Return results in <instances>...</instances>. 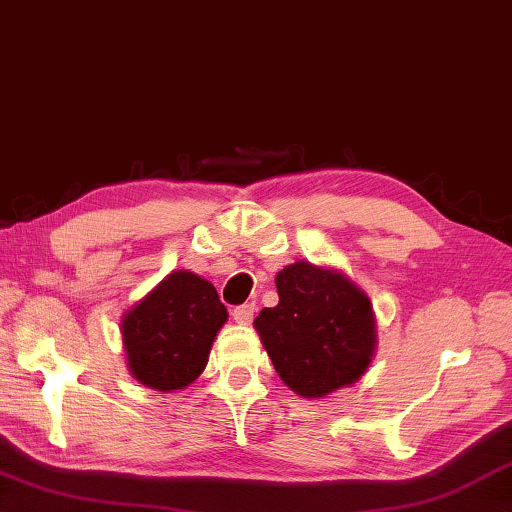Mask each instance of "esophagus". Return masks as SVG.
<instances>
[{"label":"esophagus","mask_w":512,"mask_h":512,"mask_svg":"<svg viewBox=\"0 0 512 512\" xmlns=\"http://www.w3.org/2000/svg\"><path fill=\"white\" fill-rule=\"evenodd\" d=\"M255 311H257L255 302H246V304H241V306H237L235 311H232V318H235L239 324H250L255 318Z\"/></svg>","instance_id":"esophagus-1"}]
</instances>
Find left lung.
<instances>
[{"instance_id":"left-lung-1","label":"left lung","mask_w":512,"mask_h":512,"mask_svg":"<svg viewBox=\"0 0 512 512\" xmlns=\"http://www.w3.org/2000/svg\"><path fill=\"white\" fill-rule=\"evenodd\" d=\"M280 302L262 309L255 329L284 383L304 398H322L356 383L374 353L369 297L345 275L309 262L275 277Z\"/></svg>"}]
</instances>
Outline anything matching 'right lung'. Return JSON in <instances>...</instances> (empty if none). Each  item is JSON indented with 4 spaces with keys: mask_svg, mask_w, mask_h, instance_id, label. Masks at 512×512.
<instances>
[{
    "mask_svg": "<svg viewBox=\"0 0 512 512\" xmlns=\"http://www.w3.org/2000/svg\"><path fill=\"white\" fill-rule=\"evenodd\" d=\"M228 320L215 286L203 277L174 271L123 318V342L134 378L174 392L206 369L221 324Z\"/></svg>",
    "mask_w": 512,
    "mask_h": 512,
    "instance_id": "add662e5",
    "label": "right lung"
}]
</instances>
